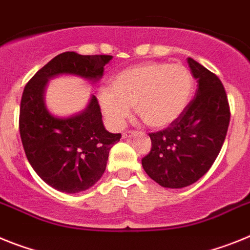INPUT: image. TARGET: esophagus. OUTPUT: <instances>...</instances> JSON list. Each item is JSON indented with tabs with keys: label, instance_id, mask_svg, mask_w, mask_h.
Listing matches in <instances>:
<instances>
[{
	"label": "esophagus",
	"instance_id": "esophagus-1",
	"mask_svg": "<svg viewBox=\"0 0 250 250\" xmlns=\"http://www.w3.org/2000/svg\"><path fill=\"white\" fill-rule=\"evenodd\" d=\"M134 134H136V133H134V132H132V131L125 132V133L122 134V138H125H125H131V137H133Z\"/></svg>",
	"mask_w": 250,
	"mask_h": 250
}]
</instances>
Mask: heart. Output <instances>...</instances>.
Here are the masks:
<instances>
[{
	"mask_svg": "<svg viewBox=\"0 0 250 250\" xmlns=\"http://www.w3.org/2000/svg\"><path fill=\"white\" fill-rule=\"evenodd\" d=\"M192 88V77L184 65L145 62L116 74L110 89L98 92V102L107 122L116 129L123 127L133 105L147 125L165 128L185 110Z\"/></svg>",
	"mask_w": 250,
	"mask_h": 250,
	"instance_id": "heart-1",
	"label": "heart"
}]
</instances>
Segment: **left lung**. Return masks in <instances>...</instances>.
Instances as JSON below:
<instances>
[{
	"instance_id": "8db88e82",
	"label": "left lung",
	"mask_w": 250,
	"mask_h": 250,
	"mask_svg": "<svg viewBox=\"0 0 250 250\" xmlns=\"http://www.w3.org/2000/svg\"><path fill=\"white\" fill-rule=\"evenodd\" d=\"M196 79L195 98L164 131L149 133L152 148L143 170L158 185L182 188L203 177L218 157L230 121L227 93L220 79L188 58Z\"/></svg>"
}]
</instances>
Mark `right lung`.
I'll use <instances>...</instances> for the list:
<instances>
[{
	"label": "right lung",
	"instance_id": "obj_1",
	"mask_svg": "<svg viewBox=\"0 0 250 250\" xmlns=\"http://www.w3.org/2000/svg\"><path fill=\"white\" fill-rule=\"evenodd\" d=\"M110 55H79L66 51L40 69L23 89L20 136L26 157L41 180L55 190L75 194L98 182L105 171L109 151L121 133L104 128L94 95L82 112L58 117L45 103L49 80L73 75L95 84L103 77Z\"/></svg>",
	"mask_w": 250,
	"mask_h": 250
}]
</instances>
